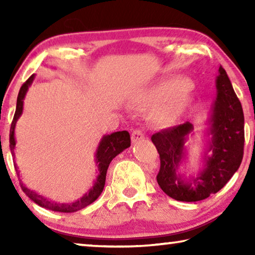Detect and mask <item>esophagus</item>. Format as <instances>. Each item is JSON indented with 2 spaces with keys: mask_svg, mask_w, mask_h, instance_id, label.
<instances>
[{
  "mask_svg": "<svg viewBox=\"0 0 255 255\" xmlns=\"http://www.w3.org/2000/svg\"><path fill=\"white\" fill-rule=\"evenodd\" d=\"M131 139L132 143H140V141L145 140V133L140 129H136L131 132Z\"/></svg>",
  "mask_w": 255,
  "mask_h": 255,
  "instance_id": "esophagus-1",
  "label": "esophagus"
}]
</instances>
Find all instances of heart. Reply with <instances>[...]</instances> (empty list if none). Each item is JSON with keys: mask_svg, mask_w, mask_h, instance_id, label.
I'll return each mask as SVG.
<instances>
[{"mask_svg": "<svg viewBox=\"0 0 255 255\" xmlns=\"http://www.w3.org/2000/svg\"><path fill=\"white\" fill-rule=\"evenodd\" d=\"M164 101L155 111V118L163 125L173 124L190 101L189 85L183 80L166 82L150 89L144 99L145 105Z\"/></svg>", "mask_w": 255, "mask_h": 255, "instance_id": "1", "label": "heart"}]
</instances>
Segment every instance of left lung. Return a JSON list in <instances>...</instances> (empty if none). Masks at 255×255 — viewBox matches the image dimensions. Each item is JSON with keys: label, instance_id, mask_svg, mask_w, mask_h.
I'll return each mask as SVG.
<instances>
[{"label": "left lung", "instance_id": "8db88e82", "mask_svg": "<svg viewBox=\"0 0 255 255\" xmlns=\"http://www.w3.org/2000/svg\"><path fill=\"white\" fill-rule=\"evenodd\" d=\"M216 79L217 97L211 108L206 130L204 166L197 175L187 178L179 167L187 157L185 141L193 125L187 122L154 133L152 141L161 159L157 183L175 200L192 202L218 192L239 170L244 149V114L227 73L219 67Z\"/></svg>", "mask_w": 255, "mask_h": 255}]
</instances>
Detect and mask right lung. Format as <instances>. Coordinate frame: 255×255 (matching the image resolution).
<instances>
[{
    "instance_id": "add662e5",
    "label": "right lung",
    "mask_w": 255,
    "mask_h": 255,
    "mask_svg": "<svg viewBox=\"0 0 255 255\" xmlns=\"http://www.w3.org/2000/svg\"><path fill=\"white\" fill-rule=\"evenodd\" d=\"M34 79V75H31L29 79L24 82L21 86L18 99H16V109L13 120H12L11 124V129H10V149L12 154L14 156V148H15V137H14V129H15V124L20 118V116L22 115L23 111V100L25 94L28 92L29 86L31 85L32 81ZM130 146V135L127 130L123 131H116L112 132L110 135H105L99 143V146L96 152V163L98 166V175L96 180H94L93 187L89 190L88 192L81 197L80 199H77L73 202H55L53 200L48 199L44 196L39 195L33 190L29 189L27 185H25L22 181H21V189L22 191L27 195L30 199L33 202H36L38 206L44 207L46 209L53 210V211H58V213H75L77 210H81L85 208L86 206L91 205L93 201L98 199V197L101 195L103 191V188H105L106 184V175L108 167H109L110 162L114 159L118 154L124 152L125 149L128 148ZM14 169L16 171V174L20 176L19 171H18V165L14 163Z\"/></svg>"
}]
</instances>
